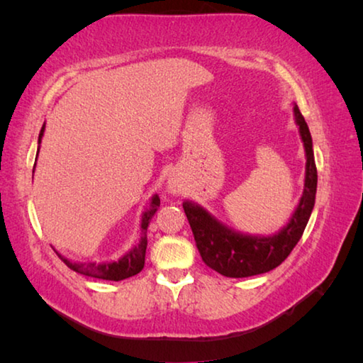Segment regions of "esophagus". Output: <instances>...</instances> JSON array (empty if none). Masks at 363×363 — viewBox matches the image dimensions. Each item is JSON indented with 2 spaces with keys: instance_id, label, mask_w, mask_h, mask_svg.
Here are the masks:
<instances>
[{
  "instance_id": "esophagus-1",
  "label": "esophagus",
  "mask_w": 363,
  "mask_h": 363,
  "mask_svg": "<svg viewBox=\"0 0 363 363\" xmlns=\"http://www.w3.org/2000/svg\"><path fill=\"white\" fill-rule=\"evenodd\" d=\"M167 189L169 194L173 195H179L184 192V181L179 174H169L168 181H167Z\"/></svg>"
}]
</instances>
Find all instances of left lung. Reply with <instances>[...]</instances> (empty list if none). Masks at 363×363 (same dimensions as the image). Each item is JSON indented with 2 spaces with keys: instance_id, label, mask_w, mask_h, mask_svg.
<instances>
[{
  "instance_id": "obj_1",
  "label": "left lung",
  "mask_w": 363,
  "mask_h": 363,
  "mask_svg": "<svg viewBox=\"0 0 363 363\" xmlns=\"http://www.w3.org/2000/svg\"><path fill=\"white\" fill-rule=\"evenodd\" d=\"M293 115L306 152L304 190L288 223L279 232L272 235L245 233L224 224L200 203L192 200H186L182 203L201 259L208 267L224 277H251L280 266L296 247L314 210L317 168L312 138L296 104H293Z\"/></svg>"
}]
</instances>
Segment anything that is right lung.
Returning a JSON list of instances; mask_svg holds the SVG:
<instances>
[{"label": "right lung", "instance_id": "obj_1", "mask_svg": "<svg viewBox=\"0 0 363 363\" xmlns=\"http://www.w3.org/2000/svg\"><path fill=\"white\" fill-rule=\"evenodd\" d=\"M46 123L43 125L40 136H38V150H36V160H38L40 153V144L41 139L45 136ZM36 167V163H35ZM160 208V196L153 194L150 196L149 203L144 208L143 214H140V224H139V238L136 245L133 248L126 251L125 255L120 256L116 261H101V262H83V261H72L69 257L59 255L60 259H62L67 266L72 270H75L78 274L88 275V277L94 279H102V280H112V281H120L125 279H130L133 275L139 274L144 267L145 262V250H147V227H149L153 214L157 213Z\"/></svg>", "mask_w": 363, "mask_h": 363}]
</instances>
